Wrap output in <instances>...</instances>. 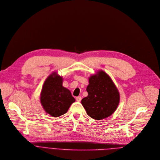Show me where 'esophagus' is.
<instances>
[{
    "label": "esophagus",
    "mask_w": 160,
    "mask_h": 160,
    "mask_svg": "<svg viewBox=\"0 0 160 160\" xmlns=\"http://www.w3.org/2000/svg\"><path fill=\"white\" fill-rule=\"evenodd\" d=\"M81 97H76V100H77V102H81Z\"/></svg>",
    "instance_id": "esophagus-1"
}]
</instances>
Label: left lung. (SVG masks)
<instances>
[{
    "label": "left lung",
    "mask_w": 160,
    "mask_h": 160,
    "mask_svg": "<svg viewBox=\"0 0 160 160\" xmlns=\"http://www.w3.org/2000/svg\"><path fill=\"white\" fill-rule=\"evenodd\" d=\"M88 95L81 100L87 114L100 120L112 115L120 103V93L109 75L102 70L88 78Z\"/></svg>",
    "instance_id": "1"
}]
</instances>
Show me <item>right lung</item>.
Returning a JSON list of instances; mask_svg holds the SVG:
<instances>
[{
  "instance_id": "1",
  "label": "right lung",
  "mask_w": 160,
  "mask_h": 160,
  "mask_svg": "<svg viewBox=\"0 0 160 160\" xmlns=\"http://www.w3.org/2000/svg\"><path fill=\"white\" fill-rule=\"evenodd\" d=\"M63 78L53 72L45 81L40 93V103L45 112L53 117L67 113L75 102L69 89L62 86Z\"/></svg>"
}]
</instances>
